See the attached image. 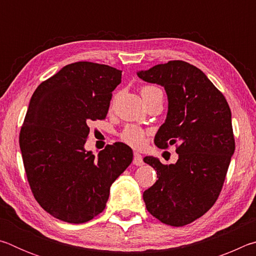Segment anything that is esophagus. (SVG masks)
I'll return each instance as SVG.
<instances>
[{"label": "esophagus", "instance_id": "1", "mask_svg": "<svg viewBox=\"0 0 256 256\" xmlns=\"http://www.w3.org/2000/svg\"><path fill=\"white\" fill-rule=\"evenodd\" d=\"M133 164L136 166H142L144 164V158L138 152H134V158H133Z\"/></svg>", "mask_w": 256, "mask_h": 256}]
</instances>
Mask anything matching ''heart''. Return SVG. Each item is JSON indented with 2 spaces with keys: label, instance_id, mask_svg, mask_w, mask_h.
Returning a JSON list of instances; mask_svg holds the SVG:
<instances>
[{
  "label": "heart",
  "instance_id": "heart-1",
  "mask_svg": "<svg viewBox=\"0 0 256 256\" xmlns=\"http://www.w3.org/2000/svg\"><path fill=\"white\" fill-rule=\"evenodd\" d=\"M141 94L142 97L144 99V102L156 96L162 97V90L154 86H144L141 90ZM122 138L130 146H136V148H140V146L144 144L146 134L141 128L136 126V125H128V126L125 128V130L122 132Z\"/></svg>",
  "mask_w": 256,
  "mask_h": 256
}]
</instances>
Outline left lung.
<instances>
[{
    "label": "left lung",
    "mask_w": 256,
    "mask_h": 256,
    "mask_svg": "<svg viewBox=\"0 0 256 256\" xmlns=\"http://www.w3.org/2000/svg\"><path fill=\"white\" fill-rule=\"evenodd\" d=\"M136 74L164 86L168 112L154 144H177L178 154L170 164L144 157L158 177L144 192L146 208L164 224L185 226L204 214L222 190L235 151L230 108L204 73L184 60H170Z\"/></svg>",
    "instance_id": "1"
}]
</instances>
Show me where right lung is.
<instances>
[{"label":"right lung","instance_id":"add662e5","mask_svg":"<svg viewBox=\"0 0 256 256\" xmlns=\"http://www.w3.org/2000/svg\"><path fill=\"white\" fill-rule=\"evenodd\" d=\"M122 71L92 62L68 64L42 82L30 99L19 144L37 202L56 219L84 224L105 209L110 186L133 151L116 142L86 151L90 120H104Z\"/></svg>","mask_w":256,"mask_h":256}]
</instances>
